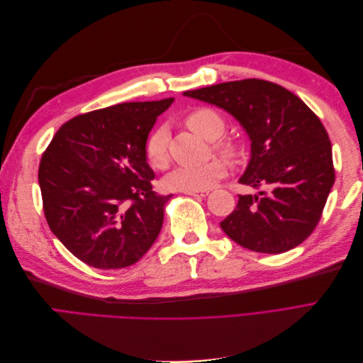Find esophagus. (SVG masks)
I'll list each match as a JSON object with an SVG mask.
<instances>
[{
  "label": "esophagus",
  "instance_id": "esophagus-1",
  "mask_svg": "<svg viewBox=\"0 0 363 363\" xmlns=\"http://www.w3.org/2000/svg\"><path fill=\"white\" fill-rule=\"evenodd\" d=\"M186 195L199 196V199H204V196H207V195H208V191H194V192H186Z\"/></svg>",
  "mask_w": 363,
  "mask_h": 363
}]
</instances>
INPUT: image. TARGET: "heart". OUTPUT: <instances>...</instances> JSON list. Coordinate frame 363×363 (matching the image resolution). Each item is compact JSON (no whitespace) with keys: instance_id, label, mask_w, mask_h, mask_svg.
<instances>
[{"instance_id":"1","label":"heart","mask_w":363,"mask_h":363,"mask_svg":"<svg viewBox=\"0 0 363 363\" xmlns=\"http://www.w3.org/2000/svg\"><path fill=\"white\" fill-rule=\"evenodd\" d=\"M186 124L194 130L196 135L207 140H213L221 136L225 123L223 116L212 108L200 107L192 111L186 116ZM168 140L169 133L164 127H159L152 131L145 144L147 160L152 168L163 169L168 164ZM218 151L224 155H233L235 147L230 142H219L215 145ZM225 174V163L219 159H213L207 163L199 164V167H180L172 169L164 175L163 186L168 191L180 192H194L204 191L212 186Z\"/></svg>"}]
</instances>
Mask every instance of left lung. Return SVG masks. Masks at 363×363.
Segmentation results:
<instances>
[{
  "instance_id": "1",
  "label": "left lung",
  "mask_w": 363,
  "mask_h": 363,
  "mask_svg": "<svg viewBox=\"0 0 363 363\" xmlns=\"http://www.w3.org/2000/svg\"><path fill=\"white\" fill-rule=\"evenodd\" d=\"M183 95L223 108L251 142L239 183L262 189L239 195L235 211L221 221L224 233L267 255L300 245L320 221L335 183L332 144L320 118L283 86L257 79Z\"/></svg>"
}]
</instances>
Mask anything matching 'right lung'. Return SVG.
<instances>
[{
    "mask_svg": "<svg viewBox=\"0 0 363 363\" xmlns=\"http://www.w3.org/2000/svg\"><path fill=\"white\" fill-rule=\"evenodd\" d=\"M174 103H123L79 115L54 135L39 164L43 212L72 255L98 269L136 263L155 244L163 207L145 144Z\"/></svg>",
    "mask_w": 363,
    "mask_h": 363,
    "instance_id": "right-lung-1",
    "label": "right lung"
}]
</instances>
